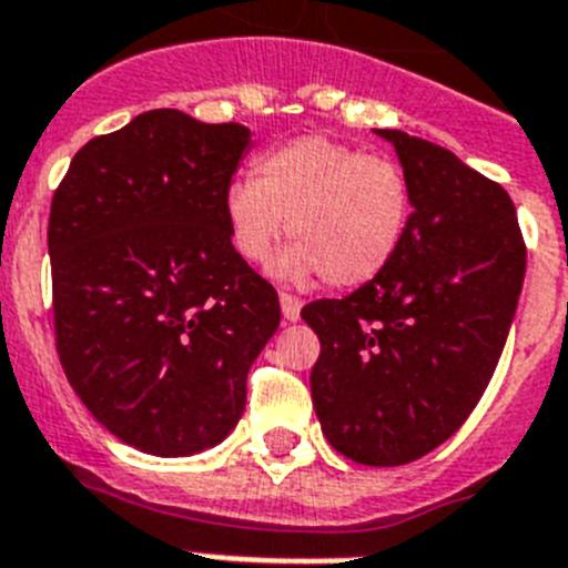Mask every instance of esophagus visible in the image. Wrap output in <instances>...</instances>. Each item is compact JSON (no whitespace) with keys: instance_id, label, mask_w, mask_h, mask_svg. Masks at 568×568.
Here are the masks:
<instances>
[{"instance_id":"34e87169","label":"esophagus","mask_w":568,"mask_h":568,"mask_svg":"<svg viewBox=\"0 0 568 568\" xmlns=\"http://www.w3.org/2000/svg\"><path fill=\"white\" fill-rule=\"evenodd\" d=\"M280 308H283V316L288 322H296L300 320V308H303V303L296 300V296L291 294H280Z\"/></svg>"}]
</instances>
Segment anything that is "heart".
Masks as SVG:
<instances>
[{
	"mask_svg": "<svg viewBox=\"0 0 568 568\" xmlns=\"http://www.w3.org/2000/svg\"><path fill=\"white\" fill-rule=\"evenodd\" d=\"M257 181L226 189L232 246L265 265L288 232L296 246L280 263L288 283L325 277L334 288H356L396 260L410 226V186L387 158L325 135L296 138L254 166Z\"/></svg>",
	"mask_w": 568,
	"mask_h": 568,
	"instance_id": "obj_1",
	"label": "heart"
}]
</instances>
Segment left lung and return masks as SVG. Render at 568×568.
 I'll use <instances>...</instances> for the list:
<instances>
[{
	"instance_id": "obj_1",
	"label": "left lung",
	"mask_w": 568,
	"mask_h": 568,
	"mask_svg": "<svg viewBox=\"0 0 568 568\" xmlns=\"http://www.w3.org/2000/svg\"><path fill=\"white\" fill-rule=\"evenodd\" d=\"M410 186L396 260L345 300H316L311 398L331 447L371 467L427 456L493 379L524 288L526 248L504 186L444 146L376 130Z\"/></svg>"
}]
</instances>
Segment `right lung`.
<instances>
[{"label":"right lung","mask_w":568,"mask_h":568,"mask_svg":"<svg viewBox=\"0 0 568 568\" xmlns=\"http://www.w3.org/2000/svg\"><path fill=\"white\" fill-rule=\"evenodd\" d=\"M243 124L141 112L75 152L50 206L55 347L112 436L150 456L221 444L280 325L277 291L232 246L223 197Z\"/></svg>","instance_id":"right-lung-1"}]
</instances>
